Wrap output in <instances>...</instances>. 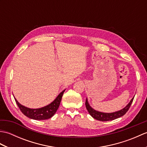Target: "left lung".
<instances>
[{"mask_svg": "<svg viewBox=\"0 0 147 147\" xmlns=\"http://www.w3.org/2000/svg\"><path fill=\"white\" fill-rule=\"evenodd\" d=\"M134 97L132 98L130 102L127 104L125 107L121 109V110L118 111H115L114 112H110V113H106V112H102L98 111L95 110L93 109L90 105L89 104V102L88 101V99H86L85 105L86 109L88 110L89 114L92 117H93L95 119L100 121H112L114 120L115 119L119 118L125 114L127 111L129 110L131 105Z\"/></svg>", "mask_w": 147, "mask_h": 147, "instance_id": "left-lung-1", "label": "left lung"}]
</instances>
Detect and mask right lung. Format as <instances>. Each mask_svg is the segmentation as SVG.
Wrapping results in <instances>:
<instances>
[{
	"mask_svg": "<svg viewBox=\"0 0 147 147\" xmlns=\"http://www.w3.org/2000/svg\"><path fill=\"white\" fill-rule=\"evenodd\" d=\"M65 90L61 92L53 102L44 107L38 109H31L26 107L19 103L16 98L14 97L15 101L21 111L24 115L30 119L35 120H45L51 118L54 115L60 105L63 93Z\"/></svg>",
	"mask_w": 147,
	"mask_h": 147,
	"instance_id": "obj_1",
	"label": "right lung"
}]
</instances>
